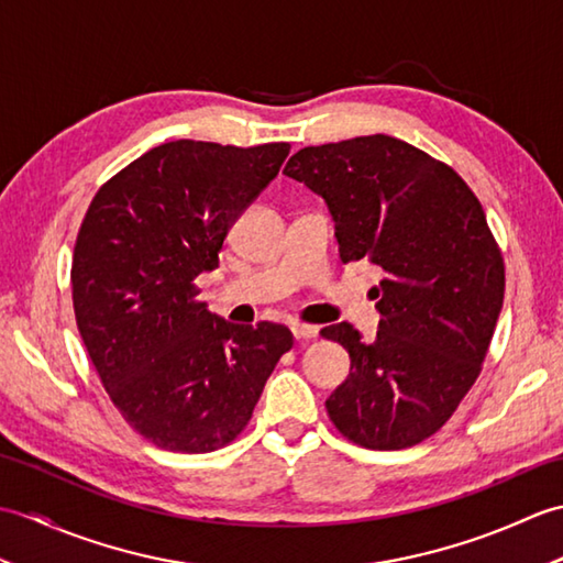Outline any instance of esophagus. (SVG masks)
I'll list each match as a JSON object with an SVG mask.
<instances>
[{
  "instance_id": "34e87169",
  "label": "esophagus",
  "mask_w": 563,
  "mask_h": 563,
  "mask_svg": "<svg viewBox=\"0 0 563 563\" xmlns=\"http://www.w3.org/2000/svg\"><path fill=\"white\" fill-rule=\"evenodd\" d=\"M290 331L292 336L297 341H312L319 336V327H312V324H300V321H292L290 324Z\"/></svg>"
}]
</instances>
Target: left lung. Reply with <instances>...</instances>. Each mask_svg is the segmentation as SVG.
<instances>
[{
	"label": "left lung",
	"instance_id": "8db88e82",
	"mask_svg": "<svg viewBox=\"0 0 563 563\" xmlns=\"http://www.w3.org/2000/svg\"><path fill=\"white\" fill-rule=\"evenodd\" d=\"M285 176L321 196L341 261L385 271L379 327L321 329L351 355L327 411L369 450H404L435 433L482 373L504 307V258L482 202L448 164L389 135L292 154Z\"/></svg>",
	"mask_w": 563,
	"mask_h": 563
}]
</instances>
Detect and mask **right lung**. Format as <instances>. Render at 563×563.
<instances>
[{"label":"right lung","mask_w":563,"mask_h":563,"mask_svg":"<svg viewBox=\"0 0 563 563\" xmlns=\"http://www.w3.org/2000/svg\"><path fill=\"white\" fill-rule=\"evenodd\" d=\"M288 142L176 140L99 188L71 258L79 336L115 409L169 452H212L249 423L292 333L230 324L194 280L288 157Z\"/></svg>","instance_id":"right-lung-1"}]
</instances>
